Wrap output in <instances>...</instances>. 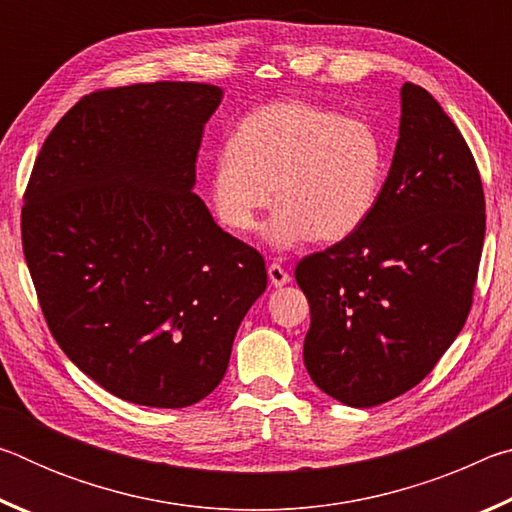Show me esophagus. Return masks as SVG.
I'll return each instance as SVG.
<instances>
[{
    "label": "esophagus",
    "instance_id": "34e87169",
    "mask_svg": "<svg viewBox=\"0 0 512 512\" xmlns=\"http://www.w3.org/2000/svg\"><path fill=\"white\" fill-rule=\"evenodd\" d=\"M268 277H271L273 287H284V284L291 282V275L284 271V266H280L277 262L268 264Z\"/></svg>",
    "mask_w": 512,
    "mask_h": 512
}]
</instances>
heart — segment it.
Here are the masks:
<instances>
[{
	"instance_id": "b5f03b06",
	"label": "heart",
	"mask_w": 512,
	"mask_h": 512,
	"mask_svg": "<svg viewBox=\"0 0 512 512\" xmlns=\"http://www.w3.org/2000/svg\"><path fill=\"white\" fill-rule=\"evenodd\" d=\"M386 167V142L366 117H341L298 99L266 103L214 155L212 210L225 230L250 235L277 201L268 225L273 246L314 237L336 244L370 219Z\"/></svg>"
}]
</instances>
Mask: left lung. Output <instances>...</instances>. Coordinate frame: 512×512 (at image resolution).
I'll return each mask as SVG.
<instances>
[{
	"instance_id": "1",
	"label": "left lung",
	"mask_w": 512,
	"mask_h": 512,
	"mask_svg": "<svg viewBox=\"0 0 512 512\" xmlns=\"http://www.w3.org/2000/svg\"><path fill=\"white\" fill-rule=\"evenodd\" d=\"M485 237L479 169L440 103L402 85L400 140L370 219L302 257L305 366L320 391L368 409L411 391L461 332Z\"/></svg>"
}]
</instances>
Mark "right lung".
<instances>
[{
	"label": "right lung",
	"mask_w": 512,
	"mask_h": 512,
	"mask_svg": "<svg viewBox=\"0 0 512 512\" xmlns=\"http://www.w3.org/2000/svg\"><path fill=\"white\" fill-rule=\"evenodd\" d=\"M221 99L189 81L85 94L24 192V259L51 334L126 402L183 409L210 395L266 289L264 257L192 192Z\"/></svg>",
	"instance_id": "add662e5"
}]
</instances>
